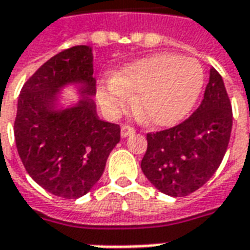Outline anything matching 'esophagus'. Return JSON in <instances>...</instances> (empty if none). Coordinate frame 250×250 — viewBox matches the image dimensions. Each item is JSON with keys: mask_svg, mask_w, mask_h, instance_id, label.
Returning <instances> with one entry per match:
<instances>
[{"mask_svg": "<svg viewBox=\"0 0 250 250\" xmlns=\"http://www.w3.org/2000/svg\"><path fill=\"white\" fill-rule=\"evenodd\" d=\"M134 132H135V128H134L132 125H125L123 127H122V131H120V134H122V137H123V138H125V137L131 135V134H134Z\"/></svg>", "mask_w": 250, "mask_h": 250, "instance_id": "esophagus-1", "label": "esophagus"}]
</instances>
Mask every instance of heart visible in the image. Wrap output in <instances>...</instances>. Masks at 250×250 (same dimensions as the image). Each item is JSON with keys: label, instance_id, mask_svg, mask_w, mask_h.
I'll return each mask as SVG.
<instances>
[{"label": "heart", "instance_id": "heart-1", "mask_svg": "<svg viewBox=\"0 0 250 250\" xmlns=\"http://www.w3.org/2000/svg\"><path fill=\"white\" fill-rule=\"evenodd\" d=\"M200 62L176 54H154L125 67L113 78L112 86L100 93L108 111H119L130 93H138L135 111L153 125H172L194 106L203 90Z\"/></svg>", "mask_w": 250, "mask_h": 250}]
</instances>
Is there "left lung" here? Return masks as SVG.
<instances>
[{"instance_id":"obj_1","label":"left lung","mask_w":250,"mask_h":250,"mask_svg":"<svg viewBox=\"0 0 250 250\" xmlns=\"http://www.w3.org/2000/svg\"><path fill=\"white\" fill-rule=\"evenodd\" d=\"M232 109L223 79L215 68L200 106L182 123L147 132L144 174L161 193L185 197L216 172L231 135Z\"/></svg>"}]
</instances>
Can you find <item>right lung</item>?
I'll return each mask as SVG.
<instances>
[{
    "instance_id": "right-lung-1",
    "label": "right lung",
    "mask_w": 250,
    "mask_h": 250,
    "mask_svg": "<svg viewBox=\"0 0 250 250\" xmlns=\"http://www.w3.org/2000/svg\"><path fill=\"white\" fill-rule=\"evenodd\" d=\"M81 83V101L54 109L58 89ZM91 47L78 45L42 64L21 87L15 141L25 171L54 196L79 198L101 178L108 156L120 141V125L97 116Z\"/></svg>"
}]
</instances>
